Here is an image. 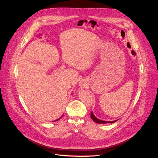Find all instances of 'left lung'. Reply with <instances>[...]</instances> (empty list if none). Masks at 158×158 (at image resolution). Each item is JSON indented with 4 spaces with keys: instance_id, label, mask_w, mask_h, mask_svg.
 <instances>
[{
    "instance_id": "8db88e82",
    "label": "left lung",
    "mask_w": 158,
    "mask_h": 158,
    "mask_svg": "<svg viewBox=\"0 0 158 158\" xmlns=\"http://www.w3.org/2000/svg\"><path fill=\"white\" fill-rule=\"evenodd\" d=\"M91 118H92V119L95 122V123H99V124H106V123H114V122H116V121H117L118 120H116V121H101V120H100V119H98V118H96L94 116V114H93V112H91Z\"/></svg>"
}]
</instances>
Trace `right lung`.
<instances>
[{"label":"right lung","mask_w":158,"mask_h":158,"mask_svg":"<svg viewBox=\"0 0 158 158\" xmlns=\"http://www.w3.org/2000/svg\"><path fill=\"white\" fill-rule=\"evenodd\" d=\"M59 119H60V118H59V119H57V120H56V121H58Z\"/></svg>","instance_id":"right-lung-1"}]
</instances>
